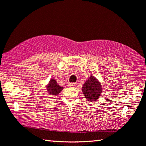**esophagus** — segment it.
Masks as SVG:
<instances>
[{
	"label": "esophagus",
	"mask_w": 146,
	"mask_h": 146,
	"mask_svg": "<svg viewBox=\"0 0 146 146\" xmlns=\"http://www.w3.org/2000/svg\"><path fill=\"white\" fill-rule=\"evenodd\" d=\"M68 86H69V87H70V88H74L76 86V83H70L68 84Z\"/></svg>",
	"instance_id": "esophagus-1"
}]
</instances>
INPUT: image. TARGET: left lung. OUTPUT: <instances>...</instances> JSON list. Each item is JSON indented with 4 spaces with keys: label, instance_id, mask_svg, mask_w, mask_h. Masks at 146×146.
<instances>
[{
    "label": "left lung",
    "instance_id": "left-lung-1",
    "mask_svg": "<svg viewBox=\"0 0 146 146\" xmlns=\"http://www.w3.org/2000/svg\"><path fill=\"white\" fill-rule=\"evenodd\" d=\"M82 88L85 98L90 102H93L98 99L102 91L100 82L97 78L92 75L88 80H86Z\"/></svg>",
    "mask_w": 146,
    "mask_h": 146
}]
</instances>
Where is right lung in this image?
I'll use <instances>...</instances> for the list:
<instances>
[{
  "label": "right lung",
  "mask_w": 146,
  "mask_h": 146,
  "mask_svg": "<svg viewBox=\"0 0 146 146\" xmlns=\"http://www.w3.org/2000/svg\"><path fill=\"white\" fill-rule=\"evenodd\" d=\"M47 91H48V93L51 95H57L60 93L63 90V87L59 86L55 79L51 78L49 84L46 86Z\"/></svg>",
  "instance_id": "1"
}]
</instances>
